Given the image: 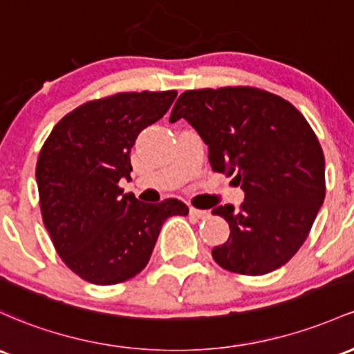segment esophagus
<instances>
[{
    "mask_svg": "<svg viewBox=\"0 0 354 354\" xmlns=\"http://www.w3.org/2000/svg\"><path fill=\"white\" fill-rule=\"evenodd\" d=\"M189 215L195 216V218H200V220H205L208 218L209 216V212H207V209H198V208H189Z\"/></svg>",
    "mask_w": 354,
    "mask_h": 354,
    "instance_id": "esophagus-1",
    "label": "esophagus"
}]
</instances>
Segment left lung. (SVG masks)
I'll return each mask as SVG.
<instances>
[{"label": "left lung", "instance_id": "8db88e82", "mask_svg": "<svg viewBox=\"0 0 354 354\" xmlns=\"http://www.w3.org/2000/svg\"><path fill=\"white\" fill-rule=\"evenodd\" d=\"M186 119L205 145L213 171L235 174L245 200L221 205L230 236L212 250L223 269L263 275L294 257L326 195L324 154L304 115L282 97L255 87L186 91L169 122Z\"/></svg>", "mask_w": 354, "mask_h": 354}]
</instances>
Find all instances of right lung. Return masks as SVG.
Returning <instances> with one entry per match:
<instances>
[{
	"label": "right lung",
	"instance_id": "obj_1",
	"mask_svg": "<svg viewBox=\"0 0 354 354\" xmlns=\"http://www.w3.org/2000/svg\"><path fill=\"white\" fill-rule=\"evenodd\" d=\"M176 91L120 92L73 109L52 129L37 161L45 228L70 270L97 286L139 274L166 218L188 215L176 198L142 203L119 186L131 180L139 133L168 112Z\"/></svg>",
	"mask_w": 354,
	"mask_h": 354
}]
</instances>
